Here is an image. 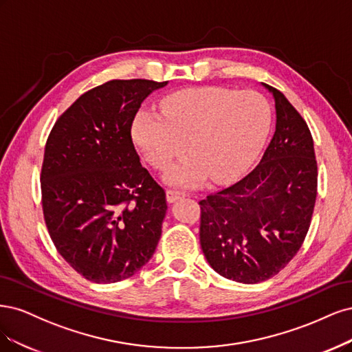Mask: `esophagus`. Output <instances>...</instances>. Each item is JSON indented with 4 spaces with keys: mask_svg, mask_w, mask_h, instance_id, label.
I'll return each mask as SVG.
<instances>
[{
    "mask_svg": "<svg viewBox=\"0 0 352 352\" xmlns=\"http://www.w3.org/2000/svg\"><path fill=\"white\" fill-rule=\"evenodd\" d=\"M187 195L184 191H178V190H166V200L168 203H174L179 199H184Z\"/></svg>",
    "mask_w": 352,
    "mask_h": 352,
    "instance_id": "34e87169",
    "label": "esophagus"
}]
</instances>
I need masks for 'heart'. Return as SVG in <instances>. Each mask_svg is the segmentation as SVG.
Instances as JSON below:
<instances>
[{
  "instance_id": "1",
  "label": "heart",
  "mask_w": 352,
  "mask_h": 352,
  "mask_svg": "<svg viewBox=\"0 0 352 352\" xmlns=\"http://www.w3.org/2000/svg\"><path fill=\"white\" fill-rule=\"evenodd\" d=\"M269 121L266 99L253 90L187 89L162 100L161 116L140 111L133 139L155 168L168 166L186 151L190 157L164 175L168 184L196 186L208 175L222 183L250 164Z\"/></svg>"
}]
</instances>
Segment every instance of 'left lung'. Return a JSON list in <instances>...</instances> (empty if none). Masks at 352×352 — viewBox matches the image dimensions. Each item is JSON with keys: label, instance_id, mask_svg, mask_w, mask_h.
Listing matches in <instances>:
<instances>
[{"label": "left lung", "instance_id": "8db88e82", "mask_svg": "<svg viewBox=\"0 0 352 352\" xmlns=\"http://www.w3.org/2000/svg\"><path fill=\"white\" fill-rule=\"evenodd\" d=\"M276 126L262 161L238 183L200 200V245L226 279L257 283L275 276L307 235L317 195L311 133L278 89Z\"/></svg>", "mask_w": 352, "mask_h": 352}]
</instances>
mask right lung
<instances>
[{
    "label": "right lung",
    "mask_w": 352,
    "mask_h": 352,
    "mask_svg": "<svg viewBox=\"0 0 352 352\" xmlns=\"http://www.w3.org/2000/svg\"><path fill=\"white\" fill-rule=\"evenodd\" d=\"M168 82L111 80L78 98L55 122L41 174L45 222L56 250L95 283L133 276L155 253L165 191L142 166L131 124Z\"/></svg>",
    "instance_id": "add662e5"
}]
</instances>
